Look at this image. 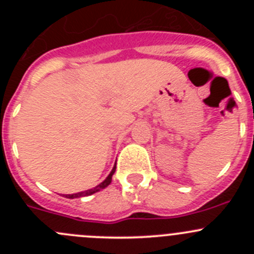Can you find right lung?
Instances as JSON below:
<instances>
[{
    "mask_svg": "<svg viewBox=\"0 0 254 254\" xmlns=\"http://www.w3.org/2000/svg\"><path fill=\"white\" fill-rule=\"evenodd\" d=\"M115 168H117V167H115V165H114V167H113L112 172L109 173L108 177H107V178L104 179V181L102 182V183H99L98 186L94 187V188L88 189V190H84V191H79V193H75V194H66L65 198L75 199V198H81V196H88V195H92V194L97 193V191L102 190V189H104V188H106V187H108L109 184H111L112 177H113V175H114V172H115Z\"/></svg>",
    "mask_w": 254,
    "mask_h": 254,
    "instance_id": "add662e5",
    "label": "right lung"
}]
</instances>
